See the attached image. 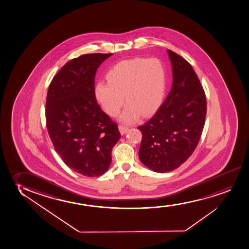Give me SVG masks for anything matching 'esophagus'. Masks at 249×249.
Returning <instances> with one entry per match:
<instances>
[{
	"label": "esophagus",
	"instance_id": "1",
	"mask_svg": "<svg viewBox=\"0 0 249 249\" xmlns=\"http://www.w3.org/2000/svg\"><path fill=\"white\" fill-rule=\"evenodd\" d=\"M129 127L128 126H123V125H119V131L121 134H125L128 131Z\"/></svg>",
	"mask_w": 249,
	"mask_h": 249
}]
</instances>
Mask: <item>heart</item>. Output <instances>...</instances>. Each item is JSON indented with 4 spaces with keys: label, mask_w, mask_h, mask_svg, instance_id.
<instances>
[{
    "label": "heart",
    "mask_w": 249,
    "mask_h": 249,
    "mask_svg": "<svg viewBox=\"0 0 249 249\" xmlns=\"http://www.w3.org/2000/svg\"><path fill=\"white\" fill-rule=\"evenodd\" d=\"M107 83L95 84L94 95L110 116L121 115L125 123H133L140 114L149 116L161 104L166 88L165 66L157 58L127 59L111 66L107 72Z\"/></svg>",
    "instance_id": "heart-1"
}]
</instances>
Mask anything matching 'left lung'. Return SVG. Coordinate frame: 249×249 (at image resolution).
I'll list each match as a JSON object with an SVG mask.
<instances>
[{
  "mask_svg": "<svg viewBox=\"0 0 249 249\" xmlns=\"http://www.w3.org/2000/svg\"><path fill=\"white\" fill-rule=\"evenodd\" d=\"M172 88L155 116L142 126L140 160L155 172L165 173L183 164L197 147L206 116V96L189 62L168 50Z\"/></svg>",
  "mask_w": 249,
  "mask_h": 249,
  "instance_id": "obj_1",
  "label": "left lung"
}]
</instances>
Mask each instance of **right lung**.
I'll use <instances>...</instances> for the list:
<instances>
[{"mask_svg":"<svg viewBox=\"0 0 249 249\" xmlns=\"http://www.w3.org/2000/svg\"><path fill=\"white\" fill-rule=\"evenodd\" d=\"M111 55L86 54L69 61L47 92L46 126L55 150L69 168L89 178L108 170L111 150L121 137L117 124L101 110L94 95L96 71Z\"/></svg>","mask_w":249,"mask_h":249,"instance_id":"right-lung-1","label":"right lung"}]
</instances>
